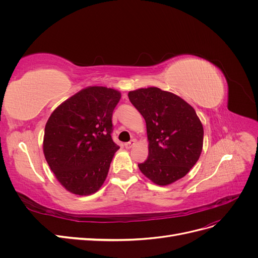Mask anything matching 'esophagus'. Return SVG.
<instances>
[{
	"mask_svg": "<svg viewBox=\"0 0 258 258\" xmlns=\"http://www.w3.org/2000/svg\"><path fill=\"white\" fill-rule=\"evenodd\" d=\"M135 144H136V140H131V141L124 143V147L128 148V150H129V148H131Z\"/></svg>",
	"mask_w": 258,
	"mask_h": 258,
	"instance_id": "34e87169",
	"label": "esophagus"
}]
</instances>
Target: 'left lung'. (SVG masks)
<instances>
[{"label":"left lung","mask_w":258,"mask_h":258,"mask_svg":"<svg viewBox=\"0 0 258 258\" xmlns=\"http://www.w3.org/2000/svg\"><path fill=\"white\" fill-rule=\"evenodd\" d=\"M128 97L146 122L148 157L138 165L141 172L160 186L185 176L204 145V127L192 106L157 87L130 91Z\"/></svg>","instance_id":"obj_1"}]
</instances>
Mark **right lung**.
Returning <instances> with one entry per match:
<instances>
[{"label":"right lung","mask_w":258,"mask_h":258,"mask_svg":"<svg viewBox=\"0 0 258 258\" xmlns=\"http://www.w3.org/2000/svg\"><path fill=\"white\" fill-rule=\"evenodd\" d=\"M120 92L87 87L54 110L45 126L43 151L59 183L87 196L100 189L118 150L112 139L113 111Z\"/></svg>","instance_id":"obj_1"}]
</instances>
